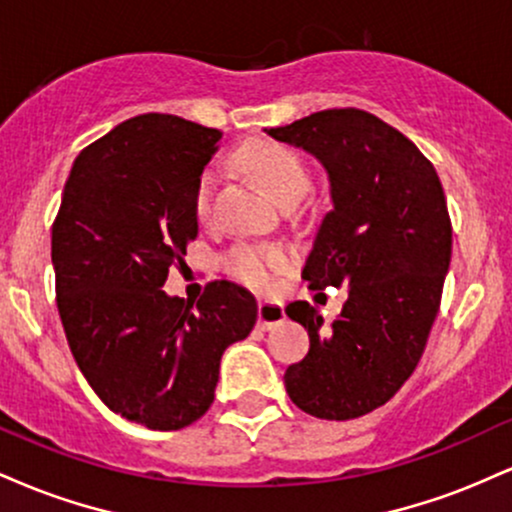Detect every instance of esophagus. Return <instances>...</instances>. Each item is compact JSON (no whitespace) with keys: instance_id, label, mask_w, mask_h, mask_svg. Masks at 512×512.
I'll use <instances>...</instances> for the list:
<instances>
[{"instance_id":"1","label":"esophagus","mask_w":512,"mask_h":512,"mask_svg":"<svg viewBox=\"0 0 512 512\" xmlns=\"http://www.w3.org/2000/svg\"><path fill=\"white\" fill-rule=\"evenodd\" d=\"M284 305L281 303H274V301H260L257 303V325L262 327V330H272V327L279 325V322H284Z\"/></svg>"}]
</instances>
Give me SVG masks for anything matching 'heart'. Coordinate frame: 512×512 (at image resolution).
<instances>
[{
    "mask_svg": "<svg viewBox=\"0 0 512 512\" xmlns=\"http://www.w3.org/2000/svg\"><path fill=\"white\" fill-rule=\"evenodd\" d=\"M238 163L257 185L274 197L286 202L291 197H303L308 190L310 175L303 158L296 151L276 142H250L238 151ZM216 178L211 170L199 175L195 187V216L197 221H209L211 199H214ZM289 252L272 243H238L223 255V272L238 281L245 289L257 293L269 291L276 276L289 267Z\"/></svg>",
    "mask_w": 512,
    "mask_h": 512,
    "instance_id": "heart-1",
    "label": "heart"
}]
</instances>
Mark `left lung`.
<instances>
[{
    "instance_id": "obj_1",
    "label": "left lung",
    "mask_w": 512,
    "mask_h": 512,
    "mask_svg": "<svg viewBox=\"0 0 512 512\" xmlns=\"http://www.w3.org/2000/svg\"><path fill=\"white\" fill-rule=\"evenodd\" d=\"M267 134L330 173L334 207L303 279L313 291L346 286L332 325L310 303L286 305L310 334L308 356L286 368V392L317 419H358L390 402L424 356L452 255L443 185L402 132L366 110H320Z\"/></svg>"
}]
</instances>
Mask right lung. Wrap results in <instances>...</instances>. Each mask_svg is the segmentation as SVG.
Instances as JSON below:
<instances>
[{
    "mask_svg": "<svg viewBox=\"0 0 512 512\" xmlns=\"http://www.w3.org/2000/svg\"><path fill=\"white\" fill-rule=\"evenodd\" d=\"M221 132L146 113L76 156L52 223L55 293L76 366L115 414L178 431L207 414L223 351L252 332L243 286L209 281L197 308L163 291L197 238L195 187Z\"/></svg>",
    "mask_w": 512,
    "mask_h": 512,
    "instance_id": "1",
    "label": "right lung"
}]
</instances>
